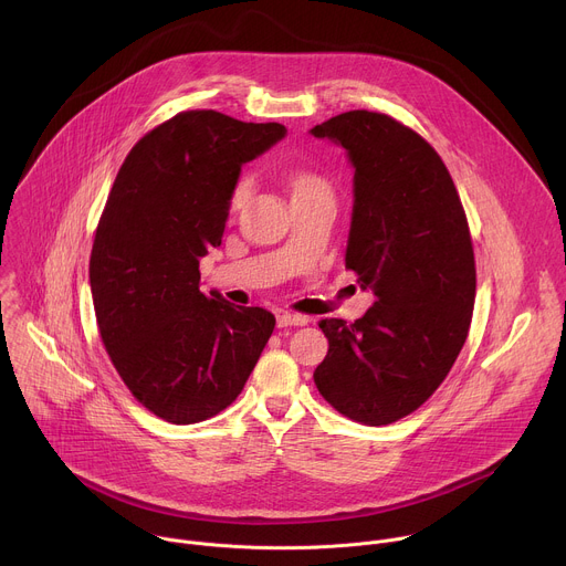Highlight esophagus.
<instances>
[{"instance_id":"obj_1","label":"esophagus","mask_w":566,"mask_h":566,"mask_svg":"<svg viewBox=\"0 0 566 566\" xmlns=\"http://www.w3.org/2000/svg\"><path fill=\"white\" fill-rule=\"evenodd\" d=\"M277 327H304L308 317L300 315V313H291V311H277Z\"/></svg>"}]
</instances>
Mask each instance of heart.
<instances>
[{
	"mask_svg": "<svg viewBox=\"0 0 566 566\" xmlns=\"http://www.w3.org/2000/svg\"><path fill=\"white\" fill-rule=\"evenodd\" d=\"M291 188H293V195H306V192H319V190H329L327 181L313 175V172H293L291 175ZM251 192V179L249 177H239L230 190V197H228V208L230 210H237L241 203H244V199L249 197Z\"/></svg>",
	"mask_w": 566,
	"mask_h": 566,
	"instance_id": "heart-1",
	"label": "heart"
}]
</instances>
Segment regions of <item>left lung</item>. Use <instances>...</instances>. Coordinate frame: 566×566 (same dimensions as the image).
I'll use <instances>...</instances> for the list:
<instances>
[{
	"label": "left lung",
	"instance_id": "8db88e82",
	"mask_svg": "<svg viewBox=\"0 0 566 566\" xmlns=\"http://www.w3.org/2000/svg\"><path fill=\"white\" fill-rule=\"evenodd\" d=\"M311 134L349 151L345 264L374 291L354 325L319 319L329 352L313 380L343 417L387 426L423 406L468 338L476 271L465 210L437 149L387 114L345 112Z\"/></svg>",
	"mask_w": 566,
	"mask_h": 566
}]
</instances>
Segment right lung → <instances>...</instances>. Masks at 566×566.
<instances>
[{"label": "right lung", "mask_w": 566, "mask_h": 566, "mask_svg": "<svg viewBox=\"0 0 566 566\" xmlns=\"http://www.w3.org/2000/svg\"><path fill=\"white\" fill-rule=\"evenodd\" d=\"M286 134L214 109L179 112L127 154L90 260L98 334L132 396L175 426L206 421L244 389L275 317L199 289L221 247L241 164Z\"/></svg>", "instance_id": "right-lung-1"}]
</instances>
